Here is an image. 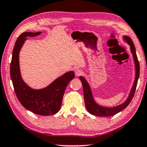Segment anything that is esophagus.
Segmentation results:
<instances>
[{"instance_id": "34e87169", "label": "esophagus", "mask_w": 147, "mask_h": 147, "mask_svg": "<svg viewBox=\"0 0 147 147\" xmlns=\"http://www.w3.org/2000/svg\"><path fill=\"white\" fill-rule=\"evenodd\" d=\"M75 74L77 76H80L83 74V71L80 69H76L75 70Z\"/></svg>"}]
</instances>
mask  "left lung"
Masks as SVG:
<instances>
[{
  "label": "left lung",
  "mask_w": 147,
  "mask_h": 147,
  "mask_svg": "<svg viewBox=\"0 0 147 147\" xmlns=\"http://www.w3.org/2000/svg\"><path fill=\"white\" fill-rule=\"evenodd\" d=\"M123 38H124L125 41L130 46L131 52L132 53V54H133L134 62H135V81H134L133 87H132V88L131 89V92L129 93V96L126 99V101H125L124 103H123L119 105L115 106V107H106L98 105V104L95 101L94 99H93L92 91H91L89 84H88V82H87L86 78L83 77V76H80V79L81 82L82 83L83 89H84V97L86 107L89 113L93 115L99 117H110L118 113L119 112L121 111L124 109L125 108H126L127 106L129 105V104L130 103L132 99H133L134 94H135L140 74L139 63V61H138L137 54H136L135 45H134L131 38L130 37L127 36H124Z\"/></svg>",
  "instance_id": "obj_1"
}]
</instances>
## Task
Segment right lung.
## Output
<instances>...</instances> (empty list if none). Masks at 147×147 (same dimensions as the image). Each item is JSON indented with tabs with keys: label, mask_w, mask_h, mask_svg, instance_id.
Listing matches in <instances>:
<instances>
[{
	"label": "right lung",
	"mask_w": 147,
	"mask_h": 147,
	"mask_svg": "<svg viewBox=\"0 0 147 147\" xmlns=\"http://www.w3.org/2000/svg\"><path fill=\"white\" fill-rule=\"evenodd\" d=\"M42 32H23L17 38L12 52L10 63V77L17 98L23 107L34 113L48 116L58 112L62 103L65 88L75 77L74 72L70 71L55 80L43 89H34L30 88L21 77L19 65V53L26 37H34Z\"/></svg>",
	"instance_id": "obj_1"
}]
</instances>
